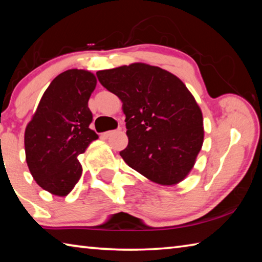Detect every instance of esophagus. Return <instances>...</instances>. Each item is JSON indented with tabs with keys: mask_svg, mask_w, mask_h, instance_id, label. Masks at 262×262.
<instances>
[{
	"mask_svg": "<svg viewBox=\"0 0 262 262\" xmlns=\"http://www.w3.org/2000/svg\"><path fill=\"white\" fill-rule=\"evenodd\" d=\"M118 132H120V128H118V129H115V130H108L106 133H103V135H101V136H103L104 139H108L111 135H113L114 133H118Z\"/></svg>",
	"mask_w": 262,
	"mask_h": 262,
	"instance_id": "obj_1",
	"label": "esophagus"
}]
</instances>
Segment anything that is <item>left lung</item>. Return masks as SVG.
I'll return each instance as SVG.
<instances>
[{
	"mask_svg": "<svg viewBox=\"0 0 262 262\" xmlns=\"http://www.w3.org/2000/svg\"><path fill=\"white\" fill-rule=\"evenodd\" d=\"M101 85L122 101L128 166L161 185H174L192 170L203 143L201 110L173 74L145 63L99 70Z\"/></svg>",
	"mask_w": 262,
	"mask_h": 262,
	"instance_id": "left-lung-1",
	"label": "left lung"
}]
</instances>
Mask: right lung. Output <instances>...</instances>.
I'll list each match as a JSON object with an SVG mask.
<instances>
[{
	"label": "right lung",
	"mask_w": 262,
	"mask_h": 262,
	"mask_svg": "<svg viewBox=\"0 0 262 262\" xmlns=\"http://www.w3.org/2000/svg\"><path fill=\"white\" fill-rule=\"evenodd\" d=\"M96 77L86 70L70 69L53 79L25 129V155L37 184L64 196L82 174L77 156L98 135L89 126L88 101Z\"/></svg>",
	"instance_id": "1"
}]
</instances>
